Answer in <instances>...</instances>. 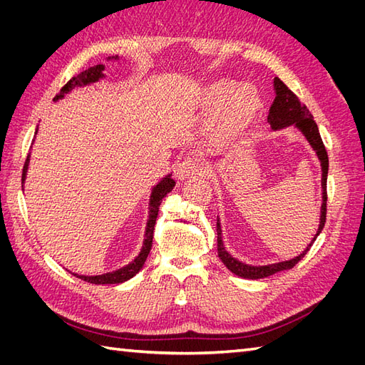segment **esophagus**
Masks as SVG:
<instances>
[{"label":"esophagus","instance_id":"34e87169","mask_svg":"<svg viewBox=\"0 0 365 365\" xmlns=\"http://www.w3.org/2000/svg\"><path fill=\"white\" fill-rule=\"evenodd\" d=\"M207 170H208V165L202 160L187 158L178 165V169H176V176H178V180H184V178H189V176L202 175Z\"/></svg>","mask_w":365,"mask_h":365}]
</instances>
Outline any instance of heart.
Segmentation results:
<instances>
[{
  "label": "heart",
  "mask_w": 365,
  "mask_h": 365,
  "mask_svg": "<svg viewBox=\"0 0 365 365\" xmlns=\"http://www.w3.org/2000/svg\"><path fill=\"white\" fill-rule=\"evenodd\" d=\"M204 105L217 109L207 126L210 138L217 145H230L245 135L260 111L262 101L250 85L235 88L233 82L220 81L207 88Z\"/></svg>",
  "instance_id": "1"
}]
</instances>
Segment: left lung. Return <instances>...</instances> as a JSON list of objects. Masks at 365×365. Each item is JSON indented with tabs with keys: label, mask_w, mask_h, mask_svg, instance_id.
<instances>
[{
	"label": "left lung",
	"mask_w": 365,
	"mask_h": 365,
	"mask_svg": "<svg viewBox=\"0 0 365 365\" xmlns=\"http://www.w3.org/2000/svg\"><path fill=\"white\" fill-rule=\"evenodd\" d=\"M274 90H275V98L269 108V114H268V123L271 125V128L274 130L277 129H283L286 126L294 125L297 129H300L302 134L306 137V140L309 141V145L312 146V149L317 152L318 160L322 163V187H323V204H322V216H319V227L315 237L312 239L311 245H309L300 256H297L291 260L286 262H279V263H272V264H264V267H251V264L242 263L239 260H236L235 257H231V254L227 252L224 244H222V230H220V224L217 219V256L219 259L222 260V263L225 267L239 277L242 279H251V280H257V279H264L269 277V275L280 272V271H286L294 268L295 264L300 262L304 254L309 251V248L312 247L314 240L317 239V236L322 233V230L324 228V222H326V212H327V170H329V157L326 148L323 145L322 135H319L318 126L315 123V120L312 117V114L309 113V109L306 108V105H303L288 86H286L279 77L274 79Z\"/></svg>",
	"instance_id": "obj_1"
}]
</instances>
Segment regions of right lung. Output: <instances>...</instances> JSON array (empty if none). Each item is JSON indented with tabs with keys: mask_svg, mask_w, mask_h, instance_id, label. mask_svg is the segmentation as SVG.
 <instances>
[{
	"mask_svg": "<svg viewBox=\"0 0 365 365\" xmlns=\"http://www.w3.org/2000/svg\"><path fill=\"white\" fill-rule=\"evenodd\" d=\"M113 58L117 59V56H113ZM103 70H105L103 65H96V67L88 68V70L82 71L81 74L71 77V79L61 88V91L56 97H54V101H59V98H62L65 94H68L71 90H74L76 86H83V85L93 83V82H97L98 79H102V77H103L102 71ZM27 165H29V157L24 163L23 182L26 180ZM173 187H175V181L172 180L170 175L165 176V178H163L155 187H153L152 195H150V201H149L150 207H149V220H148V227H146V239H145V242H143V248H141L140 254L134 260H132L129 264H126V267H123V268H120V269L113 271V272H106V274H102V275H91V277H90V275H77V274H74V275H77V277L88 282V283H94V284H117V283H123V282L134 277V275L143 268V264H145V262L149 256V252H150L152 239H153V228H155V220H157V216H158V210H160L163 197L168 195L169 192H172Z\"/></svg>",
	"mask_w": 365,
	"mask_h": 365,
	"instance_id": "1",
	"label": "right lung"
}]
</instances>
